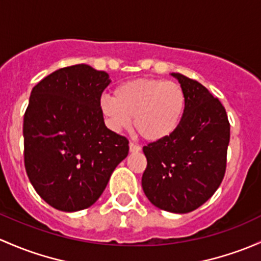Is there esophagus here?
I'll use <instances>...</instances> for the list:
<instances>
[{"label":"esophagus","mask_w":261,"mask_h":261,"mask_svg":"<svg viewBox=\"0 0 261 261\" xmlns=\"http://www.w3.org/2000/svg\"><path fill=\"white\" fill-rule=\"evenodd\" d=\"M128 147H130V152H139L140 150H141V147H140L139 145L134 144V142H130V144H128Z\"/></svg>","instance_id":"esophagus-1"}]
</instances>
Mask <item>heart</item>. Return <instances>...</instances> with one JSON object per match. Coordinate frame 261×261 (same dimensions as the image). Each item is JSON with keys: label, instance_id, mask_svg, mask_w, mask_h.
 I'll return each mask as SVG.
<instances>
[{"label": "heart", "instance_id": "1", "mask_svg": "<svg viewBox=\"0 0 261 261\" xmlns=\"http://www.w3.org/2000/svg\"><path fill=\"white\" fill-rule=\"evenodd\" d=\"M100 109L111 130L131 125L147 141H160L179 128L186 109V95L177 82L136 79L119 85L114 98L103 97Z\"/></svg>", "mask_w": 261, "mask_h": 261}]
</instances>
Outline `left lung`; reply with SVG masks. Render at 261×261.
Returning <instances> with one entry per match:
<instances>
[{
  "mask_svg": "<svg viewBox=\"0 0 261 261\" xmlns=\"http://www.w3.org/2000/svg\"><path fill=\"white\" fill-rule=\"evenodd\" d=\"M186 95L179 128L144 146L147 166L142 189L161 210L186 214L214 195L224 179L230 123L226 111L200 82L171 73Z\"/></svg>",
  "mask_w": 261,
  "mask_h": 261,
  "instance_id": "obj_1",
  "label": "left lung"
}]
</instances>
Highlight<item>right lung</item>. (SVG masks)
Segmentation results:
<instances>
[{"instance_id":"obj_1","label":"right lung","mask_w":261,"mask_h":261,"mask_svg":"<svg viewBox=\"0 0 261 261\" xmlns=\"http://www.w3.org/2000/svg\"><path fill=\"white\" fill-rule=\"evenodd\" d=\"M109 73L89 65L60 68L32 89L23 117L24 167L37 194L57 210L94 205L128 141L109 130L100 100Z\"/></svg>"}]
</instances>
